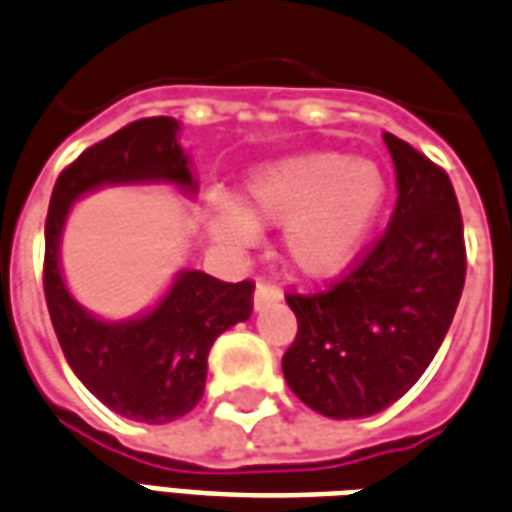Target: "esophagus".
<instances>
[{"instance_id": "34e87169", "label": "esophagus", "mask_w": 512, "mask_h": 512, "mask_svg": "<svg viewBox=\"0 0 512 512\" xmlns=\"http://www.w3.org/2000/svg\"><path fill=\"white\" fill-rule=\"evenodd\" d=\"M282 299V291L280 285H274V282L268 280H260L255 288V310L266 305H274V302H280Z\"/></svg>"}]
</instances>
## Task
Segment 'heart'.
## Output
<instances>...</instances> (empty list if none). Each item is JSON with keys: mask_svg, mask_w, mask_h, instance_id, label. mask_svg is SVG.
<instances>
[{"mask_svg": "<svg viewBox=\"0 0 512 512\" xmlns=\"http://www.w3.org/2000/svg\"><path fill=\"white\" fill-rule=\"evenodd\" d=\"M385 205L377 163L341 152H307L263 163L244 177L241 205L207 199V224L221 244L252 246L257 224H282V252L302 277L324 280L355 263Z\"/></svg>", "mask_w": 512, "mask_h": 512, "instance_id": "1", "label": "heart"}]
</instances>
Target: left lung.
<instances>
[{"label":"left lung","mask_w":512,"mask_h":512,"mask_svg":"<svg viewBox=\"0 0 512 512\" xmlns=\"http://www.w3.org/2000/svg\"><path fill=\"white\" fill-rule=\"evenodd\" d=\"M396 207L377 244L318 293H288L291 391L330 418H363L405 396L449 332L466 282L463 216L449 174L385 132Z\"/></svg>","instance_id":"obj_1"}]
</instances>
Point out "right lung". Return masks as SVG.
<instances>
[{
	"label": "right lung",
	"instance_id": "1",
	"mask_svg": "<svg viewBox=\"0 0 512 512\" xmlns=\"http://www.w3.org/2000/svg\"><path fill=\"white\" fill-rule=\"evenodd\" d=\"M169 116L132 121L60 171L46 216L44 293L60 349L80 382L119 416L169 424L191 413L207 380V355L221 332L252 316L255 282L180 271L163 302L132 321L82 310L60 274V232L71 202L99 185L171 182L196 191L188 155Z\"/></svg>",
	"mask_w": 512,
	"mask_h": 512
}]
</instances>
